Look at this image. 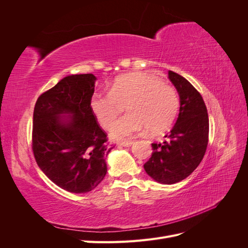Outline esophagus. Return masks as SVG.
Wrapping results in <instances>:
<instances>
[{
	"instance_id": "obj_1",
	"label": "esophagus",
	"mask_w": 248,
	"mask_h": 248,
	"mask_svg": "<svg viewBox=\"0 0 248 248\" xmlns=\"http://www.w3.org/2000/svg\"><path fill=\"white\" fill-rule=\"evenodd\" d=\"M120 145L123 146V147H130L131 145H133V141H132V140H129V141H122V142H120Z\"/></svg>"
}]
</instances>
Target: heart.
I'll return each mask as SVG.
<instances>
[{"mask_svg":"<svg viewBox=\"0 0 248 248\" xmlns=\"http://www.w3.org/2000/svg\"><path fill=\"white\" fill-rule=\"evenodd\" d=\"M128 102V115L119 119L110 129L117 140L132 138L147 128L151 133L167 130L179 109L176 90L144 72H129L116 78L109 93H95L90 108L103 128L108 129L120 112V104Z\"/></svg>","mask_w":248,"mask_h":248,"instance_id":"heart-1","label":"heart"}]
</instances>
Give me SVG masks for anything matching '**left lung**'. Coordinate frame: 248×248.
<instances>
[{
	"label": "left lung",
	"mask_w": 248,
	"mask_h": 248,
	"mask_svg": "<svg viewBox=\"0 0 248 248\" xmlns=\"http://www.w3.org/2000/svg\"><path fill=\"white\" fill-rule=\"evenodd\" d=\"M180 98L176 124L162 144H152L153 153L145 164L147 174L161 184H175L198 168L208 145L209 119L202 97L180 74L169 71Z\"/></svg>",
	"instance_id": "1"
}]
</instances>
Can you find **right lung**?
<instances>
[{
  "instance_id": "obj_1",
  "label": "right lung",
  "mask_w": 248,
  "mask_h": 248,
  "mask_svg": "<svg viewBox=\"0 0 248 248\" xmlns=\"http://www.w3.org/2000/svg\"><path fill=\"white\" fill-rule=\"evenodd\" d=\"M96 77L71 74L37 99L32 148L46 176L64 190L86 193L106 177L108 144L90 108Z\"/></svg>"
}]
</instances>
